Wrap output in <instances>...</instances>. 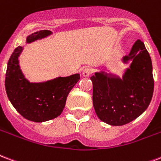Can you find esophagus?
Listing matches in <instances>:
<instances>
[{
    "mask_svg": "<svg viewBox=\"0 0 161 161\" xmlns=\"http://www.w3.org/2000/svg\"><path fill=\"white\" fill-rule=\"evenodd\" d=\"M91 72L92 71L90 68H89V67H85V68L83 70L82 75H83V77H84V78H88V77H89V75L91 74Z\"/></svg>",
    "mask_w": 161,
    "mask_h": 161,
    "instance_id": "1",
    "label": "esophagus"
}]
</instances>
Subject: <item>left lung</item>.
Instances as JSON below:
<instances>
[{"label": "left lung", "mask_w": 161, "mask_h": 161, "mask_svg": "<svg viewBox=\"0 0 161 161\" xmlns=\"http://www.w3.org/2000/svg\"><path fill=\"white\" fill-rule=\"evenodd\" d=\"M121 62L130 63L121 77L108 68L91 77L95 113L111 126H122L138 118L148 108L154 93L151 58L143 42L137 40Z\"/></svg>", "instance_id": "1"}]
</instances>
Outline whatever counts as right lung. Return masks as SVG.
Wrapping results in <instances>:
<instances>
[{
	"mask_svg": "<svg viewBox=\"0 0 161 161\" xmlns=\"http://www.w3.org/2000/svg\"><path fill=\"white\" fill-rule=\"evenodd\" d=\"M53 34L40 30L26 37V45L42 40ZM24 46L13 51L7 63L5 87L7 97L22 116L34 122H44L60 116L66 105L69 92L80 79V74L57 77L43 82H30L23 74L19 56Z\"/></svg>",
	"mask_w": 161,
	"mask_h": 161,
	"instance_id": "obj_1",
	"label": "right lung"
}]
</instances>
